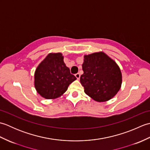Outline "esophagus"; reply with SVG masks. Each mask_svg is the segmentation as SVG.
<instances>
[{"mask_svg": "<svg viewBox=\"0 0 150 150\" xmlns=\"http://www.w3.org/2000/svg\"><path fill=\"white\" fill-rule=\"evenodd\" d=\"M75 77H76V78H77V79H80V77H81V75H80V73H76L75 74Z\"/></svg>", "mask_w": 150, "mask_h": 150, "instance_id": "esophagus-1", "label": "esophagus"}]
</instances>
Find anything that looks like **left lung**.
<instances>
[{"label":"left lung","instance_id":"8db88e82","mask_svg":"<svg viewBox=\"0 0 150 150\" xmlns=\"http://www.w3.org/2000/svg\"><path fill=\"white\" fill-rule=\"evenodd\" d=\"M80 82L85 93L97 102L111 99L120 90L122 73L115 60L103 52L84 56Z\"/></svg>","mask_w":150,"mask_h":150}]
</instances>
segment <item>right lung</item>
<instances>
[{"label": "right lung", "mask_w": 150, "mask_h": 150, "mask_svg": "<svg viewBox=\"0 0 150 150\" xmlns=\"http://www.w3.org/2000/svg\"><path fill=\"white\" fill-rule=\"evenodd\" d=\"M64 62L61 53H50L35 71L34 85L37 93L46 99H55L65 93L75 81Z\"/></svg>", "instance_id": "right-lung-1"}]
</instances>
